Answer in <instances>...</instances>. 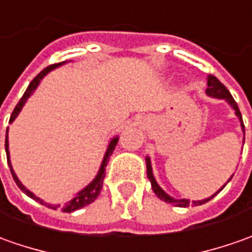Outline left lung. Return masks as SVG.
I'll return each instance as SVG.
<instances>
[{
    "instance_id": "1",
    "label": "left lung",
    "mask_w": 252,
    "mask_h": 252,
    "mask_svg": "<svg viewBox=\"0 0 252 252\" xmlns=\"http://www.w3.org/2000/svg\"><path fill=\"white\" fill-rule=\"evenodd\" d=\"M207 94L211 95V97H215V98L226 99V101L233 106V109L236 111V115L240 118L241 127H243V130H244V123H243V118H241V112H240V109H239V106H237V102L234 101V98L232 97V94H230V91L226 89V86H224L223 83L219 82L214 75L208 76V89H207ZM147 176H148L150 182H151V185H153L154 193L157 194L161 200L166 201V202H170V204H173L175 207H183V208H186V207H189V205H190V201L189 200H175V198L169 197V195L165 193L161 187L158 186V183L155 182V179H154L153 176V169H151V162H150V158H147ZM230 179H232V177H230ZM230 179H229V180H230ZM229 180H227V182H229ZM223 187H222V189H223ZM222 189H220V190H222ZM220 190H219V191H220ZM219 191H218V193H219ZM218 193H215L212 197H209V198H207V200L193 201V204L194 205H201V204H204V202H208V201L211 200V198H214Z\"/></svg>"
}]
</instances>
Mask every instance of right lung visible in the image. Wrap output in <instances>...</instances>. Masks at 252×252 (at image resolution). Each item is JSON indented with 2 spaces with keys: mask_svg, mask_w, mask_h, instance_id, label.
I'll return each mask as SVG.
<instances>
[{
  "mask_svg": "<svg viewBox=\"0 0 252 252\" xmlns=\"http://www.w3.org/2000/svg\"><path fill=\"white\" fill-rule=\"evenodd\" d=\"M57 66H58L57 63L47 66L45 69H43V70H41L38 75L35 76L32 82H30L29 87L26 89V91H25V94H23V97L19 99V102H18V104H16V106H15V109H13V112H12V115H11V119H9V122H13V119L18 116V114L20 112V109H22L23 104H25V102H26V99H28L30 95H32V93L35 90V87L38 86L40 80H41L44 76L47 75L50 70H52L54 67H57ZM116 143H118V138H114V140L111 141V144H109L108 150H106L105 157H104V161H102V163H101V168H99V170H98V175L95 176V179H94V180H93V182H91L90 185L87 186L86 189H83L80 193H77V195H76L75 198H72L70 201H67L66 204L62 207V212H67V214H69V212H73V211H76V209H80V208H83V207H86V205L91 204L93 201L98 197V194L101 193V189H102V185H104V177H105V166H106V163H108V161H109V157H111V154L114 153ZM5 151H6V159H8V165H9V168H11L12 177H13L15 183L18 185V187H19L20 190L26 194V195H29L30 198L38 201L40 204H43V205L48 207V208H51V209L58 208L59 205H50V204L44 202L43 200H40L38 197H35L33 193H30L28 189H26L25 186L20 183L19 179L16 177L15 172H13V169H12L11 162H9V151H8V130H6V136H5Z\"/></svg>",
  "mask_w": 252,
  "mask_h": 252,
  "instance_id": "add662e5",
  "label": "right lung"
}]
</instances>
